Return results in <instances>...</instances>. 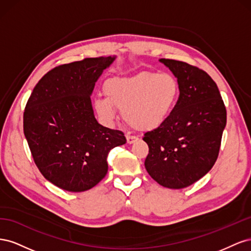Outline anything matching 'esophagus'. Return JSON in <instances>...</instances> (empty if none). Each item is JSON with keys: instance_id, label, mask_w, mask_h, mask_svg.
<instances>
[{"instance_id": "obj_1", "label": "esophagus", "mask_w": 251, "mask_h": 251, "mask_svg": "<svg viewBox=\"0 0 251 251\" xmlns=\"http://www.w3.org/2000/svg\"><path fill=\"white\" fill-rule=\"evenodd\" d=\"M138 139V137L137 136H135V135H130V134H127L126 135V141H127V143H133V142H135L136 140Z\"/></svg>"}]
</instances>
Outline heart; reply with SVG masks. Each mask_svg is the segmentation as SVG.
<instances>
[{"instance_id":"obj_1","label":"heart","mask_w":251,"mask_h":251,"mask_svg":"<svg viewBox=\"0 0 251 251\" xmlns=\"http://www.w3.org/2000/svg\"><path fill=\"white\" fill-rule=\"evenodd\" d=\"M179 91L178 80L171 73L142 71L108 80L104 85L107 97H97L94 107L107 123L115 119L116 108L123 109L128 125L149 131L161 126L170 116Z\"/></svg>"}]
</instances>
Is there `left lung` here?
Returning <instances> with one entry per match:
<instances>
[{
	"mask_svg": "<svg viewBox=\"0 0 251 251\" xmlns=\"http://www.w3.org/2000/svg\"><path fill=\"white\" fill-rule=\"evenodd\" d=\"M159 60L177 77L180 94L164 123L144 134L149 146L144 165L159 184L179 189L201 179L217 161L226 108L206 72L180 60Z\"/></svg>",
	"mask_w": 251,
	"mask_h": 251,
	"instance_id": "8db88e82",
	"label": "left lung"
}]
</instances>
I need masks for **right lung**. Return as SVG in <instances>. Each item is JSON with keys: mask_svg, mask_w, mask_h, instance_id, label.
<instances>
[{"mask_svg": "<svg viewBox=\"0 0 251 251\" xmlns=\"http://www.w3.org/2000/svg\"><path fill=\"white\" fill-rule=\"evenodd\" d=\"M115 56L53 68L36 83L24 111V134L43 176L68 192L94 187L108 173L110 151L125 134L97 123L91 103L96 80Z\"/></svg>", "mask_w": 251, "mask_h": 251, "instance_id": "right-lung-1", "label": "right lung"}]
</instances>
